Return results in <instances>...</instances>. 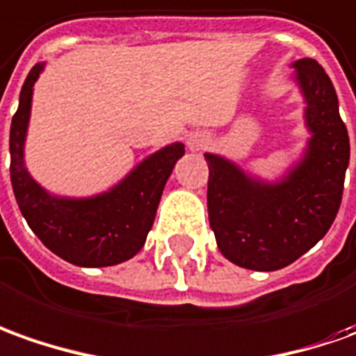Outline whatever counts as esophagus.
Segmentation results:
<instances>
[{
  "mask_svg": "<svg viewBox=\"0 0 356 356\" xmlns=\"http://www.w3.org/2000/svg\"><path fill=\"white\" fill-rule=\"evenodd\" d=\"M188 143H190L192 149L200 151L202 147H205L209 143V137L205 136V134H202V131H197V134H192V136H190V141H188Z\"/></svg>",
  "mask_w": 356,
  "mask_h": 356,
  "instance_id": "esophagus-1",
  "label": "esophagus"
}]
</instances>
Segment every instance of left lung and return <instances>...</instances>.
Returning a JSON list of instances; mask_svg holds the SVG:
<instances>
[{
	"mask_svg": "<svg viewBox=\"0 0 356 356\" xmlns=\"http://www.w3.org/2000/svg\"><path fill=\"white\" fill-rule=\"evenodd\" d=\"M306 100L305 159L279 182L252 178L219 154L209 166L207 211L220 254L254 271H275L325 236L343 197L349 136L327 73L316 60L293 63Z\"/></svg>",
	"mask_w": 356,
	"mask_h": 356,
	"instance_id": "1",
	"label": "left lung"
}]
</instances>
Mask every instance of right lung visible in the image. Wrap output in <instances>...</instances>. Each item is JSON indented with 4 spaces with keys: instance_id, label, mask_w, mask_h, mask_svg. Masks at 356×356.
<instances>
[{
    "instance_id": "right-lung-1",
    "label": "right lung",
    "mask_w": 356,
    "mask_h": 356,
    "mask_svg": "<svg viewBox=\"0 0 356 356\" xmlns=\"http://www.w3.org/2000/svg\"><path fill=\"white\" fill-rule=\"evenodd\" d=\"M42 70L44 63H36L26 75L11 122L9 170L15 200L34 234L61 259L81 267L122 264L143 248L164 184L184 154V143L163 147L147 156L122 182L100 195L85 200L51 195L34 182L24 166L33 87Z\"/></svg>"
}]
</instances>
